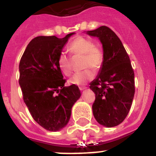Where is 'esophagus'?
Instances as JSON below:
<instances>
[{
	"label": "esophagus",
	"mask_w": 156,
	"mask_h": 156,
	"mask_svg": "<svg viewBox=\"0 0 156 156\" xmlns=\"http://www.w3.org/2000/svg\"><path fill=\"white\" fill-rule=\"evenodd\" d=\"M87 89V87H80V90H81V91H82V90H86Z\"/></svg>",
	"instance_id": "esophagus-1"
}]
</instances>
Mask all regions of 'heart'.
I'll return each instance as SVG.
<instances>
[{
	"label": "heart",
	"instance_id": "heart-1",
	"mask_svg": "<svg viewBox=\"0 0 156 156\" xmlns=\"http://www.w3.org/2000/svg\"><path fill=\"white\" fill-rule=\"evenodd\" d=\"M69 51L74 55H83L82 67L86 69L74 74L69 80V83L83 85L91 80L94 76V71L101 68L103 62V55L98 47L94 46L90 40L80 37L69 44ZM58 66L64 75L69 76L73 72V62L68 54L62 51L58 57Z\"/></svg>",
	"mask_w": 156,
	"mask_h": 156
}]
</instances>
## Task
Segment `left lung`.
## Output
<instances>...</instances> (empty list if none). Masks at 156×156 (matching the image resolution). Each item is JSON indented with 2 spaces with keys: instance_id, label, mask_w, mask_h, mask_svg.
<instances>
[{
  "instance_id": "left-lung-1",
  "label": "left lung",
  "mask_w": 156,
  "mask_h": 156,
  "mask_svg": "<svg viewBox=\"0 0 156 156\" xmlns=\"http://www.w3.org/2000/svg\"><path fill=\"white\" fill-rule=\"evenodd\" d=\"M98 37L103 48V62L97 77L90 83L95 94L92 110L95 119L105 127H113L124 120L134 96V73L119 38L108 27L87 31Z\"/></svg>"
}]
</instances>
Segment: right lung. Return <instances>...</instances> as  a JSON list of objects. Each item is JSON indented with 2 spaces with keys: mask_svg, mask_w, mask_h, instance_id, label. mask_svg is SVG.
I'll return each instance as SVG.
<instances>
[{
  "mask_svg": "<svg viewBox=\"0 0 156 156\" xmlns=\"http://www.w3.org/2000/svg\"><path fill=\"white\" fill-rule=\"evenodd\" d=\"M35 37L27 45L19 63V85L25 104L34 120L49 131L68 124L72 108L80 98L79 87H65L58 57L71 36Z\"/></svg>",
  "mask_w": 156,
  "mask_h": 156,
  "instance_id": "1",
  "label": "right lung"
}]
</instances>
